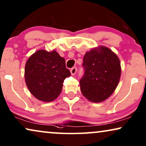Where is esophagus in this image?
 <instances>
[{
  "instance_id": "esophagus-1",
  "label": "esophagus",
  "mask_w": 146,
  "mask_h": 146,
  "mask_svg": "<svg viewBox=\"0 0 146 146\" xmlns=\"http://www.w3.org/2000/svg\"><path fill=\"white\" fill-rule=\"evenodd\" d=\"M77 69L76 67H73L72 68V69H71V75H75V73H76V72H77Z\"/></svg>"
}]
</instances>
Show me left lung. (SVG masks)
I'll return each mask as SVG.
<instances>
[{
  "instance_id": "left-lung-1",
  "label": "left lung",
  "mask_w": 146,
  "mask_h": 146,
  "mask_svg": "<svg viewBox=\"0 0 146 146\" xmlns=\"http://www.w3.org/2000/svg\"><path fill=\"white\" fill-rule=\"evenodd\" d=\"M85 73L80 80L81 93L95 103L108 99L115 90L121 76V64L115 53L100 46L83 57Z\"/></svg>"
}]
</instances>
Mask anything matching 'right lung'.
<instances>
[{
  "label": "right lung",
  "instance_id": "right-lung-1",
  "mask_svg": "<svg viewBox=\"0 0 146 146\" xmlns=\"http://www.w3.org/2000/svg\"><path fill=\"white\" fill-rule=\"evenodd\" d=\"M71 75L65 60L55 50H38L27 60L25 79L29 90L38 100L50 102L61 92L66 77Z\"/></svg>",
  "mask_w": 146,
  "mask_h": 146
}]
</instances>
